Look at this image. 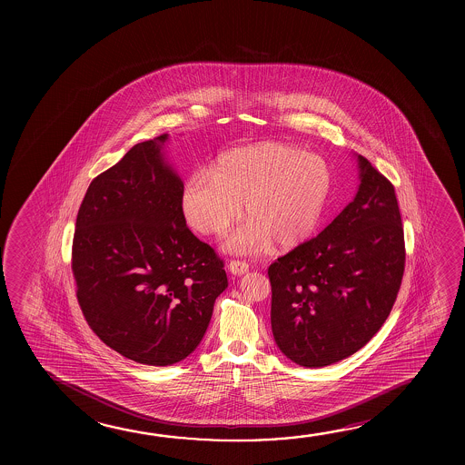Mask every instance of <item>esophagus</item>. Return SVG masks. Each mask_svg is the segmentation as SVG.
<instances>
[{"instance_id":"34e87169","label":"esophagus","mask_w":465,"mask_h":465,"mask_svg":"<svg viewBox=\"0 0 465 465\" xmlns=\"http://www.w3.org/2000/svg\"><path fill=\"white\" fill-rule=\"evenodd\" d=\"M229 271L233 275H243L250 271V266L244 261H230Z\"/></svg>"}]
</instances>
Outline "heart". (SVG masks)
<instances>
[{
  "label": "heart",
  "mask_w": 465,
  "mask_h": 465,
  "mask_svg": "<svg viewBox=\"0 0 465 465\" xmlns=\"http://www.w3.org/2000/svg\"><path fill=\"white\" fill-rule=\"evenodd\" d=\"M332 170L318 153L297 145L261 143L221 155L209 175L193 173L182 191L188 225L204 235L221 236L242 213L248 217L225 240L232 252L252 254L303 243L318 227Z\"/></svg>",
  "instance_id": "heart-1"
}]
</instances>
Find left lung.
I'll return each mask as SVG.
<instances>
[{
    "mask_svg": "<svg viewBox=\"0 0 465 465\" xmlns=\"http://www.w3.org/2000/svg\"><path fill=\"white\" fill-rule=\"evenodd\" d=\"M357 194L320 235L269 266L277 347L321 368L371 341L396 302L405 248L396 191L361 155Z\"/></svg>",
    "mask_w": 465,
    "mask_h": 465,
    "instance_id": "1",
    "label": "left lung"
}]
</instances>
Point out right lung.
Returning <instances> with one entry per match:
<instances>
[{
  "mask_svg": "<svg viewBox=\"0 0 465 465\" xmlns=\"http://www.w3.org/2000/svg\"><path fill=\"white\" fill-rule=\"evenodd\" d=\"M168 134L133 145L92 180L73 240L77 302L100 341L136 363L168 366L196 351L223 262L186 227L183 182Z\"/></svg>",
  "mask_w": 465,
  "mask_h": 465,
  "instance_id": "add662e5",
  "label": "right lung"
}]
</instances>
